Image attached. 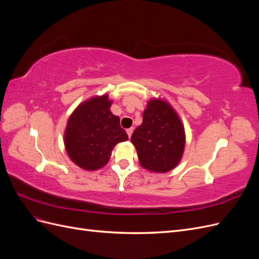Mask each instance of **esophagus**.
Here are the masks:
<instances>
[{
    "label": "esophagus",
    "instance_id": "obj_1",
    "mask_svg": "<svg viewBox=\"0 0 259 259\" xmlns=\"http://www.w3.org/2000/svg\"><path fill=\"white\" fill-rule=\"evenodd\" d=\"M133 131H134V128L133 127H131V128H128V130H126V133H127V136L131 138V136H132V134H133Z\"/></svg>",
    "mask_w": 259,
    "mask_h": 259
}]
</instances>
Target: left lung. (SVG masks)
Masks as SVG:
<instances>
[{"mask_svg": "<svg viewBox=\"0 0 259 259\" xmlns=\"http://www.w3.org/2000/svg\"><path fill=\"white\" fill-rule=\"evenodd\" d=\"M140 165L154 173L175 168L183 158L186 134L179 115L165 99L152 98L147 103L143 123L131 137Z\"/></svg>", "mask_w": 259, "mask_h": 259, "instance_id": "obj_1", "label": "left lung"}]
</instances>
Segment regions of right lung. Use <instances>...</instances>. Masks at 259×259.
<instances>
[{"mask_svg":"<svg viewBox=\"0 0 259 259\" xmlns=\"http://www.w3.org/2000/svg\"><path fill=\"white\" fill-rule=\"evenodd\" d=\"M112 100L107 94L83 101L69 116L65 130L66 151L75 165L85 170L104 167L116 144L128 136L112 114Z\"/></svg>","mask_w":259,"mask_h":259,"instance_id":"obj_1","label":"right lung"}]
</instances>
